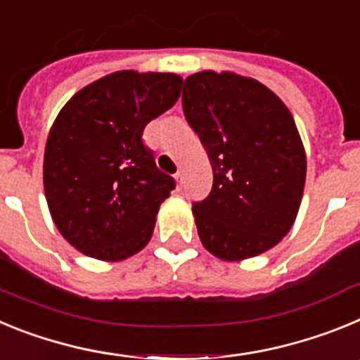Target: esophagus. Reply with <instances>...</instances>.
Returning a JSON list of instances; mask_svg holds the SVG:
<instances>
[{
  "label": "esophagus",
  "instance_id": "esophagus-1",
  "mask_svg": "<svg viewBox=\"0 0 360 360\" xmlns=\"http://www.w3.org/2000/svg\"><path fill=\"white\" fill-rule=\"evenodd\" d=\"M174 184H176V189H182L184 176H182V173H180V171H178V173L174 174Z\"/></svg>",
  "mask_w": 360,
  "mask_h": 360
}]
</instances>
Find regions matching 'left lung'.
Wrapping results in <instances>:
<instances>
[{
    "label": "left lung",
    "instance_id": "8db88e82",
    "mask_svg": "<svg viewBox=\"0 0 360 360\" xmlns=\"http://www.w3.org/2000/svg\"><path fill=\"white\" fill-rule=\"evenodd\" d=\"M182 106L212 165V191L193 203L202 245L224 262L266 252L303 198L307 155L294 117L256 79L214 70L186 79Z\"/></svg>",
    "mask_w": 360,
    "mask_h": 360
}]
</instances>
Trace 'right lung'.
Here are the masks:
<instances>
[{"mask_svg": "<svg viewBox=\"0 0 360 360\" xmlns=\"http://www.w3.org/2000/svg\"><path fill=\"white\" fill-rule=\"evenodd\" d=\"M176 73H110L70 98L50 128L43 186L66 241L101 262H122L153 236L174 180L160 173L142 131L180 97Z\"/></svg>", "mask_w": 360, "mask_h": 360, "instance_id": "add662e5", "label": "right lung"}]
</instances>
